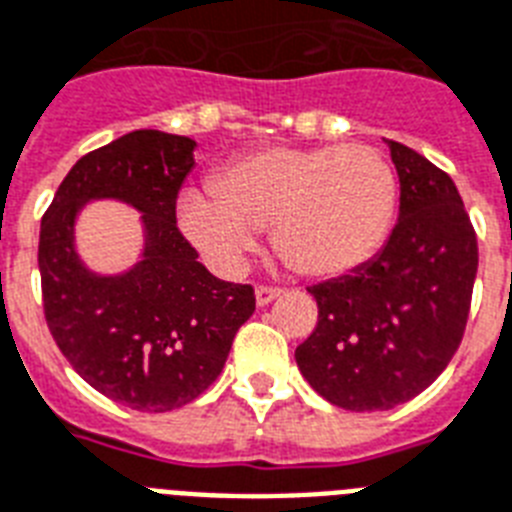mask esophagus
<instances>
[{
	"mask_svg": "<svg viewBox=\"0 0 512 512\" xmlns=\"http://www.w3.org/2000/svg\"><path fill=\"white\" fill-rule=\"evenodd\" d=\"M281 292H284V289H281V286H268V284L257 286V289H255L257 305H260V307L268 305V302H273V299H276L278 294H281Z\"/></svg>",
	"mask_w": 512,
	"mask_h": 512,
	"instance_id": "esophagus-1",
	"label": "esophagus"
}]
</instances>
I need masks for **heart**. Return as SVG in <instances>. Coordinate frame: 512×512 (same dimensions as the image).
Instances as JSON below:
<instances>
[{"instance_id":"1","label":"heart","mask_w":512,"mask_h":512,"mask_svg":"<svg viewBox=\"0 0 512 512\" xmlns=\"http://www.w3.org/2000/svg\"><path fill=\"white\" fill-rule=\"evenodd\" d=\"M397 178L365 144L268 147L228 165L215 189L186 191L181 223L220 268H236L273 226L286 263L305 276H339L376 255L392 226Z\"/></svg>"}]
</instances>
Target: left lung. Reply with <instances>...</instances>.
<instances>
[{
    "mask_svg": "<svg viewBox=\"0 0 512 512\" xmlns=\"http://www.w3.org/2000/svg\"><path fill=\"white\" fill-rule=\"evenodd\" d=\"M386 144L400 220L373 260L307 289L318 323L294 352L307 384L352 413L389 410L434 384L463 342L479 268L455 181L415 149Z\"/></svg>",
    "mask_w": 512,
    "mask_h": 512,
    "instance_id": "left-lung-1",
    "label": "left lung"
}]
</instances>
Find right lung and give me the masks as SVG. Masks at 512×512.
Returning <instances> with one entry per match:
<instances>
[{
    "label": "right lung",
    "mask_w": 512,
    "mask_h": 512,
    "mask_svg": "<svg viewBox=\"0 0 512 512\" xmlns=\"http://www.w3.org/2000/svg\"><path fill=\"white\" fill-rule=\"evenodd\" d=\"M194 147L189 136L152 128L120 136L70 168L41 218L49 334L86 384L141 413L197 400L255 313V289L215 278L176 223ZM99 196L123 198L145 213V257L123 277H94L72 249L77 210Z\"/></svg>",
    "instance_id": "right-lung-1"
}]
</instances>
